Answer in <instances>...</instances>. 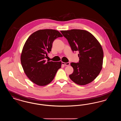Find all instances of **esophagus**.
<instances>
[{"instance_id": "esophagus-1", "label": "esophagus", "mask_w": 121, "mask_h": 121, "mask_svg": "<svg viewBox=\"0 0 121 121\" xmlns=\"http://www.w3.org/2000/svg\"><path fill=\"white\" fill-rule=\"evenodd\" d=\"M70 63L68 62V63H64V62H62V65H64V66H69L70 65Z\"/></svg>"}]
</instances>
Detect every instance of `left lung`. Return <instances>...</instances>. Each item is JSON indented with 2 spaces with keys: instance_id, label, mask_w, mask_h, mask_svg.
Returning a JSON list of instances; mask_svg holds the SVG:
<instances>
[{
  "instance_id": "1",
  "label": "left lung",
  "mask_w": 121,
  "mask_h": 121,
  "mask_svg": "<svg viewBox=\"0 0 121 121\" xmlns=\"http://www.w3.org/2000/svg\"><path fill=\"white\" fill-rule=\"evenodd\" d=\"M73 52L79 51V61L72 63L73 72L70 78L75 83L85 85L91 82L103 68L104 51L100 43L90 32L84 30L61 31Z\"/></svg>"
}]
</instances>
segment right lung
<instances>
[{
  "mask_svg": "<svg viewBox=\"0 0 121 121\" xmlns=\"http://www.w3.org/2000/svg\"><path fill=\"white\" fill-rule=\"evenodd\" d=\"M63 35L56 30L45 29L33 33L26 41L21 54V63L25 74L35 84L45 86L54 78L61 68V61L46 62L56 39Z\"/></svg>",
  "mask_w": 121,
  "mask_h": 121,
  "instance_id": "add662e5",
  "label": "right lung"
}]
</instances>
